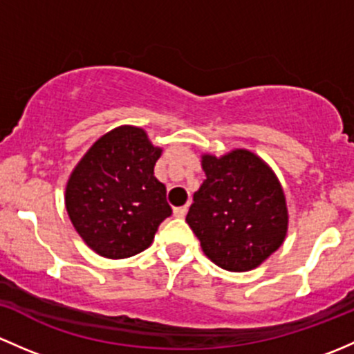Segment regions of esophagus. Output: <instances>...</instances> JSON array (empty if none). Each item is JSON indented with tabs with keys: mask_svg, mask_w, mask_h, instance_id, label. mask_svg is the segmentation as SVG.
<instances>
[{
	"mask_svg": "<svg viewBox=\"0 0 354 354\" xmlns=\"http://www.w3.org/2000/svg\"><path fill=\"white\" fill-rule=\"evenodd\" d=\"M185 213H187V206H180L174 209V216L176 218H184Z\"/></svg>",
	"mask_w": 354,
	"mask_h": 354,
	"instance_id": "1",
	"label": "esophagus"
}]
</instances>
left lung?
<instances>
[{
	"label": "left lung",
	"mask_w": 354,
	"mask_h": 354,
	"mask_svg": "<svg viewBox=\"0 0 354 354\" xmlns=\"http://www.w3.org/2000/svg\"><path fill=\"white\" fill-rule=\"evenodd\" d=\"M206 180L185 221L203 252L227 271H249L279 249L288 230L285 192L259 156L233 150L203 156Z\"/></svg>",
	"instance_id": "1"
}]
</instances>
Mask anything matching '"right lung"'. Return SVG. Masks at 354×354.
Returning a JSON list of instances; mask_svg holds the SVG:
<instances>
[{
    "mask_svg": "<svg viewBox=\"0 0 354 354\" xmlns=\"http://www.w3.org/2000/svg\"><path fill=\"white\" fill-rule=\"evenodd\" d=\"M160 155L143 129L121 126L102 136L73 170L69 220L97 254L124 259L143 252L172 214L165 185L153 176Z\"/></svg>",
    "mask_w": 354,
    "mask_h": 354,
    "instance_id": "right-lung-1",
    "label": "right lung"
}]
</instances>
